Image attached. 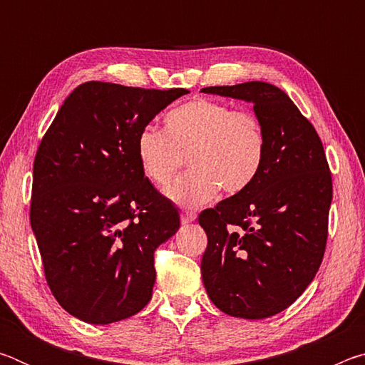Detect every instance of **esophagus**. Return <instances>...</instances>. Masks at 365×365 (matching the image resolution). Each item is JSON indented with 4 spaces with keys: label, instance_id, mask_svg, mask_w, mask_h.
I'll return each mask as SVG.
<instances>
[{
    "label": "esophagus",
    "instance_id": "obj_1",
    "mask_svg": "<svg viewBox=\"0 0 365 365\" xmlns=\"http://www.w3.org/2000/svg\"><path fill=\"white\" fill-rule=\"evenodd\" d=\"M182 222L183 224H190V222H193L196 219V212L195 211H182Z\"/></svg>",
    "mask_w": 365,
    "mask_h": 365
}]
</instances>
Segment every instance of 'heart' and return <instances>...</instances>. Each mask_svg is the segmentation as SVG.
Returning a JSON list of instances; mask_svg holds the SVG:
<instances>
[{"label":"heart","instance_id":"obj_1","mask_svg":"<svg viewBox=\"0 0 365 365\" xmlns=\"http://www.w3.org/2000/svg\"><path fill=\"white\" fill-rule=\"evenodd\" d=\"M267 138L261 120L250 110L196 98L164 117V130L141 128L135 153L143 175L165 187L187 156L190 170L170 185L168 196L182 206L197 207L211 201L219 188L238 195L261 172Z\"/></svg>","mask_w":365,"mask_h":365}]
</instances>
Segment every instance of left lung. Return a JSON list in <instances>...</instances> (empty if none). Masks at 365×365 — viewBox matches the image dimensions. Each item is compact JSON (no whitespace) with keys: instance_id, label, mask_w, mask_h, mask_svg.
<instances>
[{"instance_id":"left-lung-1","label":"left lung","mask_w":365,"mask_h":365,"mask_svg":"<svg viewBox=\"0 0 365 365\" xmlns=\"http://www.w3.org/2000/svg\"><path fill=\"white\" fill-rule=\"evenodd\" d=\"M201 91L255 104L267 151L250 188L205 209L202 283L222 312L265 319L316 277L329 238L331 172L316 128L279 86L246 82Z\"/></svg>"}]
</instances>
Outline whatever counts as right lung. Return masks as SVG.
<instances>
[{"instance_id":"obj_1","label":"right lung","mask_w":365,"mask_h":365,"mask_svg":"<svg viewBox=\"0 0 365 365\" xmlns=\"http://www.w3.org/2000/svg\"><path fill=\"white\" fill-rule=\"evenodd\" d=\"M188 90L78 85L34 160L30 224L49 289L83 322L113 324L153 296L154 251L180 215L140 169L135 140Z\"/></svg>"}]
</instances>
